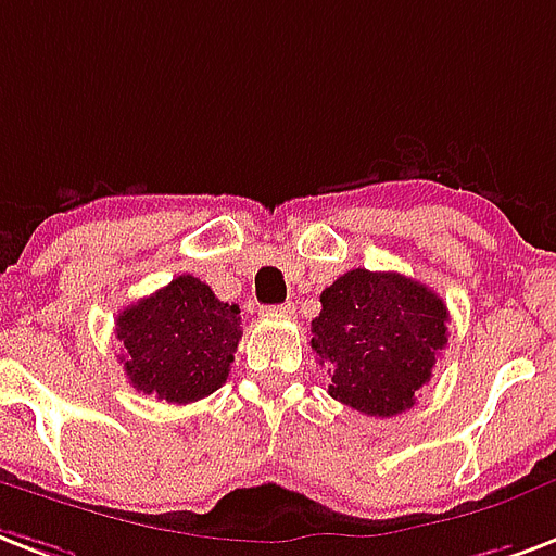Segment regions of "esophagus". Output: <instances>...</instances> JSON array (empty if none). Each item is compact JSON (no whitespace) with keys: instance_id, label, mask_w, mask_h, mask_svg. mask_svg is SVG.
<instances>
[{"instance_id":"obj_1","label":"esophagus","mask_w":556,"mask_h":556,"mask_svg":"<svg viewBox=\"0 0 556 556\" xmlns=\"http://www.w3.org/2000/svg\"><path fill=\"white\" fill-rule=\"evenodd\" d=\"M265 312H268V315H294V306H291V303H282V306H268Z\"/></svg>"}]
</instances>
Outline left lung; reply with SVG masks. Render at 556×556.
Here are the masks:
<instances>
[{
  "mask_svg": "<svg viewBox=\"0 0 556 556\" xmlns=\"http://www.w3.org/2000/svg\"><path fill=\"white\" fill-rule=\"evenodd\" d=\"M320 306L312 350L329 364V396L367 417L414 408L448 341L446 303L417 279L355 268L326 288Z\"/></svg>",
  "mask_w": 556,
  "mask_h": 556,
  "instance_id": "1",
  "label": "left lung"
}]
</instances>
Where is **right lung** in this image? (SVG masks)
I'll return each instance as SVG.
<instances>
[{
    "label": "right lung",
    "instance_id": "add662e5",
    "mask_svg": "<svg viewBox=\"0 0 556 556\" xmlns=\"http://www.w3.org/2000/svg\"><path fill=\"white\" fill-rule=\"evenodd\" d=\"M130 384L156 400L198 402L230 376L241 341V312L198 277L172 279L116 317Z\"/></svg>",
    "mask_w": 556,
    "mask_h": 556
}]
</instances>
